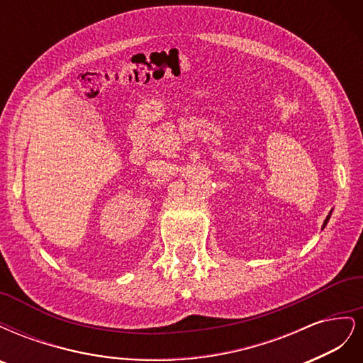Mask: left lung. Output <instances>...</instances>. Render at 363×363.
Segmentation results:
<instances>
[{
	"mask_svg": "<svg viewBox=\"0 0 363 363\" xmlns=\"http://www.w3.org/2000/svg\"><path fill=\"white\" fill-rule=\"evenodd\" d=\"M330 215H332V212H330V213H328V216L325 218V221H324V225H323V228H324V227L327 225V223H328V219H330Z\"/></svg>",
	"mask_w": 363,
	"mask_h": 363,
	"instance_id": "left-lung-1",
	"label": "left lung"
}]
</instances>
